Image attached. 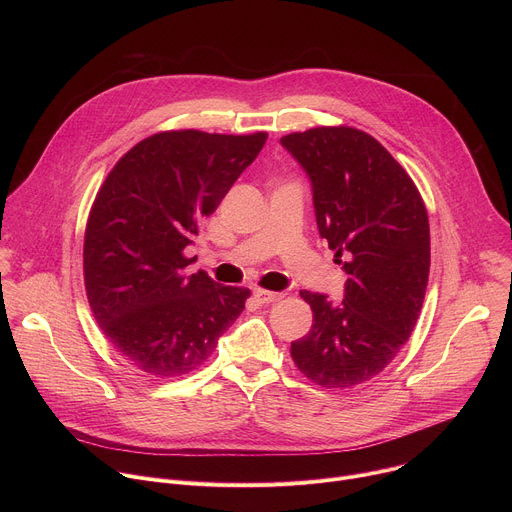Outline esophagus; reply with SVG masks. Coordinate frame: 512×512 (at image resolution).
Instances as JSON below:
<instances>
[{
	"label": "esophagus",
	"instance_id": "obj_1",
	"mask_svg": "<svg viewBox=\"0 0 512 512\" xmlns=\"http://www.w3.org/2000/svg\"><path fill=\"white\" fill-rule=\"evenodd\" d=\"M255 298L259 304H275L283 298V294H279V291H269V289H255Z\"/></svg>",
	"mask_w": 512,
	"mask_h": 512
}]
</instances>
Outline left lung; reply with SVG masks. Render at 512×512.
Masks as SVG:
<instances>
[{"label":"left lung","instance_id":"obj_1","mask_svg":"<svg viewBox=\"0 0 512 512\" xmlns=\"http://www.w3.org/2000/svg\"><path fill=\"white\" fill-rule=\"evenodd\" d=\"M281 145L308 172L320 235L348 275L342 304L300 291L314 320L289 352L312 383L352 389L383 373L417 324L429 277L425 202L405 168L356 127H312Z\"/></svg>","mask_w":512,"mask_h":512}]
</instances>
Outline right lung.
<instances>
[{"mask_svg": "<svg viewBox=\"0 0 512 512\" xmlns=\"http://www.w3.org/2000/svg\"><path fill=\"white\" fill-rule=\"evenodd\" d=\"M265 139V131H160L101 184L85 229L87 300L105 338L139 371L192 373L245 310L251 291L188 273L186 247Z\"/></svg>", "mask_w": 512, "mask_h": 512, "instance_id": "right-lung-1", "label": "right lung"}]
</instances>
